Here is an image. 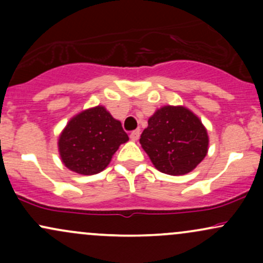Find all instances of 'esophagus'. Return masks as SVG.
<instances>
[{
  "instance_id": "34e87169",
  "label": "esophagus",
  "mask_w": 263,
  "mask_h": 263,
  "mask_svg": "<svg viewBox=\"0 0 263 263\" xmlns=\"http://www.w3.org/2000/svg\"><path fill=\"white\" fill-rule=\"evenodd\" d=\"M140 135H141V131L140 129H136V131H132L131 135H129V138H131L132 141H137L138 138H140Z\"/></svg>"
}]
</instances>
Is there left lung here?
Instances as JSON below:
<instances>
[{
    "label": "left lung",
    "mask_w": 263,
    "mask_h": 263,
    "mask_svg": "<svg viewBox=\"0 0 263 263\" xmlns=\"http://www.w3.org/2000/svg\"><path fill=\"white\" fill-rule=\"evenodd\" d=\"M140 143L159 172L183 176L205 158L209 146L206 128L184 106H163L148 120Z\"/></svg>",
    "instance_id": "left-lung-1"
}]
</instances>
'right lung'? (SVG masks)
Listing matches in <instances>:
<instances>
[{
  "instance_id": "obj_1",
  "label": "right lung",
  "mask_w": 263,
  "mask_h": 263,
  "mask_svg": "<svg viewBox=\"0 0 263 263\" xmlns=\"http://www.w3.org/2000/svg\"><path fill=\"white\" fill-rule=\"evenodd\" d=\"M128 141L121 122L104 106L81 111L66 123L58 148L68 170L83 176L100 173L122 143Z\"/></svg>"
}]
</instances>
